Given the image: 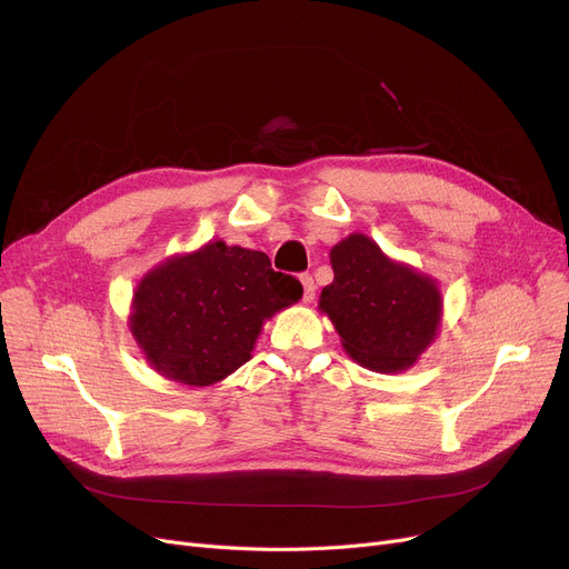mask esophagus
Listing matches in <instances>:
<instances>
[{
    "mask_svg": "<svg viewBox=\"0 0 569 569\" xmlns=\"http://www.w3.org/2000/svg\"><path fill=\"white\" fill-rule=\"evenodd\" d=\"M302 286H305V302H311L316 297V283H313V277L311 274H302Z\"/></svg>",
    "mask_w": 569,
    "mask_h": 569,
    "instance_id": "esophagus-1",
    "label": "esophagus"
}]
</instances>
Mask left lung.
<instances>
[{
    "instance_id": "1",
    "label": "left lung",
    "mask_w": 569,
    "mask_h": 569,
    "mask_svg": "<svg viewBox=\"0 0 569 569\" xmlns=\"http://www.w3.org/2000/svg\"><path fill=\"white\" fill-rule=\"evenodd\" d=\"M335 281L320 292L352 360L373 371L410 367L440 322L436 283L397 264L365 234H350L332 253Z\"/></svg>"
}]
</instances>
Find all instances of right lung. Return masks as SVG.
I'll return each instance as SVG.
<instances>
[{"label":"right lung","instance_id":"right-lung-1","mask_svg":"<svg viewBox=\"0 0 569 569\" xmlns=\"http://www.w3.org/2000/svg\"><path fill=\"white\" fill-rule=\"evenodd\" d=\"M300 297L302 283L262 251L209 242L140 281L131 332L159 373L202 387L242 367L262 320Z\"/></svg>","mask_w":569,"mask_h":569}]
</instances>
